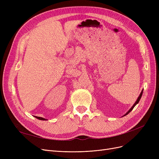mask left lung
<instances>
[{
    "mask_svg": "<svg viewBox=\"0 0 159 159\" xmlns=\"http://www.w3.org/2000/svg\"><path fill=\"white\" fill-rule=\"evenodd\" d=\"M142 94H143V90H142V91H141V94L140 95H139V98H138V99H137V102H135V103H134V104L133 105V107L131 108V109H130L129 111H127V113L125 114V115H124V116H125V115H127V114H129L130 112H131V111L133 109V108L134 107V106H135V105L139 102V101H140V99H141V96H142Z\"/></svg>",
    "mask_w": 159,
    "mask_h": 159,
    "instance_id": "8db88e82",
    "label": "left lung"
}]
</instances>
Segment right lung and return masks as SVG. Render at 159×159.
<instances>
[{
  "label": "right lung",
  "mask_w": 159,
  "mask_h": 159,
  "mask_svg": "<svg viewBox=\"0 0 159 159\" xmlns=\"http://www.w3.org/2000/svg\"><path fill=\"white\" fill-rule=\"evenodd\" d=\"M35 117H36V118H37V119H40V120H46V119H44V118H42V117H36V116H35Z\"/></svg>",
  "instance_id": "1"
}]
</instances>
